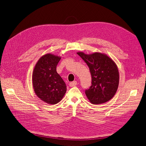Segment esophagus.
<instances>
[{"label": "esophagus", "instance_id": "1", "mask_svg": "<svg viewBox=\"0 0 146 146\" xmlns=\"http://www.w3.org/2000/svg\"><path fill=\"white\" fill-rule=\"evenodd\" d=\"M77 81H72V82L69 83V86H71V87H74V86H76V85H77Z\"/></svg>", "mask_w": 146, "mask_h": 146}]
</instances>
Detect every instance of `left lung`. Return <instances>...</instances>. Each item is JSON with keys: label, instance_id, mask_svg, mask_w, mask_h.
I'll use <instances>...</instances> for the list:
<instances>
[{"label": "left lung", "instance_id": "8db88e82", "mask_svg": "<svg viewBox=\"0 0 146 146\" xmlns=\"http://www.w3.org/2000/svg\"><path fill=\"white\" fill-rule=\"evenodd\" d=\"M77 54L89 66L92 84L85 93L91 103L100 104L111 99L117 92L119 74L115 63L106 54L95 53L87 55L83 52Z\"/></svg>", "mask_w": 146, "mask_h": 146}]
</instances>
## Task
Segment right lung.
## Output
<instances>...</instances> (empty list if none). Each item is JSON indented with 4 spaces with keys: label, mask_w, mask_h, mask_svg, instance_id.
<instances>
[{
    "label": "right lung",
    "mask_w": 146,
    "mask_h": 146,
    "mask_svg": "<svg viewBox=\"0 0 146 146\" xmlns=\"http://www.w3.org/2000/svg\"><path fill=\"white\" fill-rule=\"evenodd\" d=\"M61 58L51 54L41 57L34 68L32 81L36 95L48 104L60 102L66 92V86L56 71Z\"/></svg>",
    "instance_id": "obj_1"
}]
</instances>
